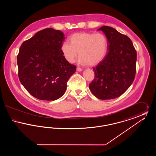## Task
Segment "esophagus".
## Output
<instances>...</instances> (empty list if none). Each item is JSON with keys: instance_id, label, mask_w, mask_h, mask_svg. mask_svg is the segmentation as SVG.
Here are the masks:
<instances>
[{"instance_id": "34e87169", "label": "esophagus", "mask_w": 156, "mask_h": 156, "mask_svg": "<svg viewBox=\"0 0 156 156\" xmlns=\"http://www.w3.org/2000/svg\"><path fill=\"white\" fill-rule=\"evenodd\" d=\"M76 70H77L78 71L80 72V71H82V69L81 68H80V67H77V68H76Z\"/></svg>"}]
</instances>
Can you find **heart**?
Returning a JSON list of instances; mask_svg holds the SVG:
<instances>
[{
  "instance_id": "1",
  "label": "heart",
  "mask_w": 156,
  "mask_h": 156,
  "mask_svg": "<svg viewBox=\"0 0 156 156\" xmlns=\"http://www.w3.org/2000/svg\"><path fill=\"white\" fill-rule=\"evenodd\" d=\"M108 48V40L103 34L78 33L71 36L69 43H63L61 50L65 59L70 63L74 62L79 52L81 64L95 66L105 57Z\"/></svg>"
}]
</instances>
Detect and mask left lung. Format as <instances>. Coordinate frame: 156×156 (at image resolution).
<instances>
[{"mask_svg":"<svg viewBox=\"0 0 156 156\" xmlns=\"http://www.w3.org/2000/svg\"><path fill=\"white\" fill-rule=\"evenodd\" d=\"M109 51L97 67L89 89L98 99L106 100L122 95L133 83L136 72L137 53L131 40L114 28L105 26Z\"/></svg>","mask_w":156,"mask_h":156,"instance_id":"1","label":"left lung"}]
</instances>
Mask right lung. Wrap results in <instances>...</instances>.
Returning <instances> with one entry per match:
<instances>
[{
  "mask_svg": "<svg viewBox=\"0 0 156 156\" xmlns=\"http://www.w3.org/2000/svg\"><path fill=\"white\" fill-rule=\"evenodd\" d=\"M65 38L60 30L47 28L38 31L20 46L17 57L19 80L38 99H59L76 71V66L65 59L61 50Z\"/></svg>",
  "mask_w": 156,
  "mask_h": 156,
  "instance_id": "right-lung-1",
  "label": "right lung"
}]
</instances>
